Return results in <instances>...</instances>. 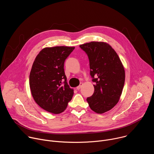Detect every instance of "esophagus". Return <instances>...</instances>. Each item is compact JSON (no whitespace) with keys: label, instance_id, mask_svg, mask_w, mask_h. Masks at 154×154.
<instances>
[{"label":"esophagus","instance_id":"34e87169","mask_svg":"<svg viewBox=\"0 0 154 154\" xmlns=\"http://www.w3.org/2000/svg\"><path fill=\"white\" fill-rule=\"evenodd\" d=\"M82 85H83V83H80V85L76 87V89H77V90H80V89L81 88V87H82Z\"/></svg>","mask_w":154,"mask_h":154}]
</instances>
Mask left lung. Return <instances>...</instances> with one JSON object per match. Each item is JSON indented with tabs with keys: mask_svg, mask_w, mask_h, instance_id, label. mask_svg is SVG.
I'll list each match as a JSON object with an SVG mask.
<instances>
[{
	"mask_svg": "<svg viewBox=\"0 0 154 154\" xmlns=\"http://www.w3.org/2000/svg\"><path fill=\"white\" fill-rule=\"evenodd\" d=\"M80 47L88 56L90 75L95 82L94 93L86 100L96 113H105L121 97L125 82L124 66L116 51L106 42L91 41Z\"/></svg>",
	"mask_w": 154,
	"mask_h": 154,
	"instance_id": "left-lung-1",
	"label": "left lung"
}]
</instances>
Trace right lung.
<instances>
[{
  "mask_svg": "<svg viewBox=\"0 0 154 154\" xmlns=\"http://www.w3.org/2000/svg\"><path fill=\"white\" fill-rule=\"evenodd\" d=\"M74 48H45L34 60L29 76L32 95L36 103L48 112L62 113L72 99L74 90L66 82L64 63Z\"/></svg>",
  "mask_w": 154,
  "mask_h": 154,
  "instance_id": "obj_1",
  "label": "right lung"
}]
</instances>
